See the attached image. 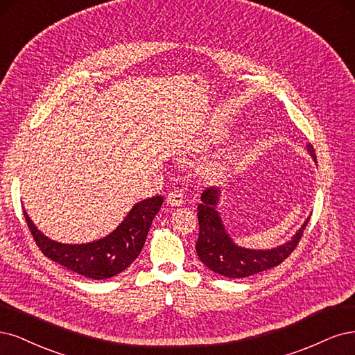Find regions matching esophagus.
<instances>
[{"label": "esophagus", "mask_w": 355, "mask_h": 355, "mask_svg": "<svg viewBox=\"0 0 355 355\" xmlns=\"http://www.w3.org/2000/svg\"><path fill=\"white\" fill-rule=\"evenodd\" d=\"M182 200H184V194H182L180 190H173V191L168 193L166 203L169 205V207L178 208L182 205Z\"/></svg>", "instance_id": "obj_1"}]
</instances>
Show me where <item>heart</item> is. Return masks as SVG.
Returning a JSON list of instances; mask_svg holds the SVG:
<instances>
[{
  "instance_id": "heart-1",
  "label": "heart",
  "mask_w": 355,
  "mask_h": 355,
  "mask_svg": "<svg viewBox=\"0 0 355 355\" xmlns=\"http://www.w3.org/2000/svg\"><path fill=\"white\" fill-rule=\"evenodd\" d=\"M224 135L225 132L223 130L211 128L205 132L200 139H198L196 143H194V148H196V150H207L208 147L221 141L224 139ZM232 173H233V162L230 159L216 157L207 164H203L200 168V175L208 181L225 180L232 175Z\"/></svg>"
}]
</instances>
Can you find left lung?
<instances>
[{
  "label": "left lung",
  "mask_w": 355,
  "mask_h": 355,
  "mask_svg": "<svg viewBox=\"0 0 355 355\" xmlns=\"http://www.w3.org/2000/svg\"><path fill=\"white\" fill-rule=\"evenodd\" d=\"M306 150L313 157V161L317 162L314 147L311 144H306ZM221 196V190L214 187L202 193V202L198 207L199 237L196 252L205 266L224 277L243 279L277 267L293 252L305 230L306 223L310 221V216H306V220L298 228V232L288 242L276 248L250 249L239 246L232 236L228 234L218 211Z\"/></svg>",
  "instance_id": "1"
}]
</instances>
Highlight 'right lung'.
Returning <instances> with one entry per match:
<instances>
[{"mask_svg":"<svg viewBox=\"0 0 355 355\" xmlns=\"http://www.w3.org/2000/svg\"><path fill=\"white\" fill-rule=\"evenodd\" d=\"M164 198L153 196L137 202L122 223L110 234L89 243H62L45 236L29 218L24 208L29 230L42 254L79 276L93 280L110 279L127 270L140 255L155 215Z\"/></svg>","mask_w":355,"mask_h":355,"instance_id":"obj_1","label":"right lung"}]
</instances>
